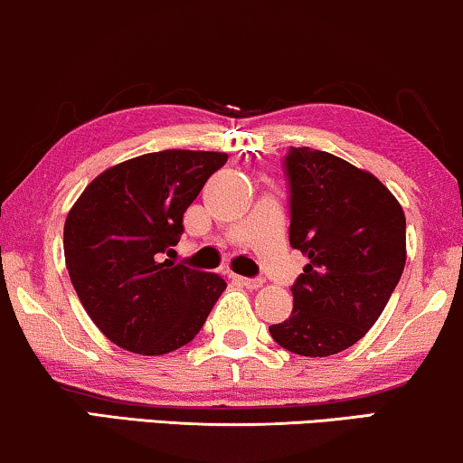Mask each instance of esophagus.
Segmentation results:
<instances>
[{"label": "esophagus", "mask_w": 463, "mask_h": 463, "mask_svg": "<svg viewBox=\"0 0 463 463\" xmlns=\"http://www.w3.org/2000/svg\"><path fill=\"white\" fill-rule=\"evenodd\" d=\"M232 281L243 285V288H247V289H258V288H262V283H264L262 279H250V277H239V275H234Z\"/></svg>", "instance_id": "1"}]
</instances>
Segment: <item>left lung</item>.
I'll return each instance as SVG.
<instances>
[{
  "label": "left lung",
  "mask_w": 463,
  "mask_h": 463,
  "mask_svg": "<svg viewBox=\"0 0 463 463\" xmlns=\"http://www.w3.org/2000/svg\"><path fill=\"white\" fill-rule=\"evenodd\" d=\"M289 243L308 258L291 285L294 310L270 325L279 346L329 356L361 340L405 269V213L375 175L335 155L291 146Z\"/></svg>",
  "instance_id": "obj_1"
}]
</instances>
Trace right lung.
I'll return each instance as SVG.
<instances>
[{
	"instance_id": "right-lung-1",
	"label": "right lung",
	"mask_w": 463,
	"mask_h": 463,
	"mask_svg": "<svg viewBox=\"0 0 463 463\" xmlns=\"http://www.w3.org/2000/svg\"><path fill=\"white\" fill-rule=\"evenodd\" d=\"M226 153L161 151L109 167L71 207L64 260L83 308L117 346L146 356L184 346L226 283L164 260L184 212Z\"/></svg>"
}]
</instances>
